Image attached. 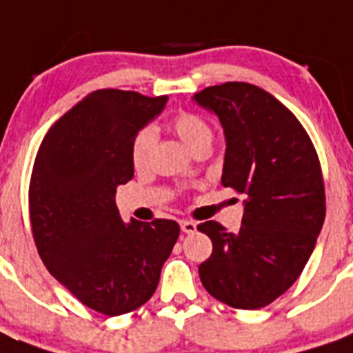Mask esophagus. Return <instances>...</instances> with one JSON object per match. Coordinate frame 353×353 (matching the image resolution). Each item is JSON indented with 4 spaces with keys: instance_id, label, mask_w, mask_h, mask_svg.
Instances as JSON below:
<instances>
[{
    "instance_id": "obj_1",
    "label": "esophagus",
    "mask_w": 353,
    "mask_h": 353,
    "mask_svg": "<svg viewBox=\"0 0 353 353\" xmlns=\"http://www.w3.org/2000/svg\"><path fill=\"white\" fill-rule=\"evenodd\" d=\"M180 228H182L183 233H194L196 223H192V221H180Z\"/></svg>"
}]
</instances>
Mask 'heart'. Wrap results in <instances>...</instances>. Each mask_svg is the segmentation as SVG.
<instances>
[{
  "label": "heart",
  "instance_id": "1",
  "mask_svg": "<svg viewBox=\"0 0 353 353\" xmlns=\"http://www.w3.org/2000/svg\"><path fill=\"white\" fill-rule=\"evenodd\" d=\"M171 127L176 132L180 139L185 143L189 148L194 152L199 146L208 145L210 146L212 139H214V130H212L210 123L205 118L194 113H180L171 120ZM155 145V132L154 129L145 127L139 130L134 138L132 146H130V159L136 170H143L148 166L150 159H152V152H154Z\"/></svg>",
  "mask_w": 353,
  "mask_h": 353
}]
</instances>
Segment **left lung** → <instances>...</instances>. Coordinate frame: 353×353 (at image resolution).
Here are the masks:
<instances>
[{"label":"left lung","instance_id":"obj_1","mask_svg":"<svg viewBox=\"0 0 353 353\" xmlns=\"http://www.w3.org/2000/svg\"><path fill=\"white\" fill-rule=\"evenodd\" d=\"M194 101L217 114L224 129L221 182L245 196L236 233L215 221L198 226L212 240L199 279L217 301L260 310L297 281L323 226L316 150L295 114L254 84L208 86Z\"/></svg>","mask_w":353,"mask_h":353}]
</instances>
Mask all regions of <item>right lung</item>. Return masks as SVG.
Masks as SVG:
<instances>
[{
  "label": "right lung",
  "instance_id": "1",
  "mask_svg": "<svg viewBox=\"0 0 353 353\" xmlns=\"http://www.w3.org/2000/svg\"><path fill=\"white\" fill-rule=\"evenodd\" d=\"M168 97L97 90L46 134L30 182V221L49 272L84 305L108 316L138 310L154 295L180 235L170 219L123 223L117 187L134 176L136 134Z\"/></svg>",
  "mask_w": 353,
  "mask_h": 353
}]
</instances>
